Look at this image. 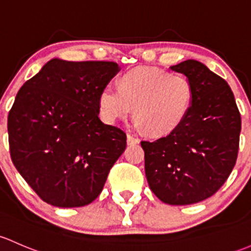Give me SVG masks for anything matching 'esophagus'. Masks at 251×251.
<instances>
[{"mask_svg":"<svg viewBox=\"0 0 251 251\" xmlns=\"http://www.w3.org/2000/svg\"><path fill=\"white\" fill-rule=\"evenodd\" d=\"M126 143H128V145H136L139 144V139L130 135V134H128V135H126Z\"/></svg>","mask_w":251,"mask_h":251,"instance_id":"34e87169","label":"esophagus"}]
</instances>
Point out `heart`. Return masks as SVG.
Wrapping results in <instances>:
<instances>
[{"instance_id":"obj_1","label":"heart","mask_w":251,"mask_h":251,"mask_svg":"<svg viewBox=\"0 0 251 251\" xmlns=\"http://www.w3.org/2000/svg\"><path fill=\"white\" fill-rule=\"evenodd\" d=\"M193 97L195 88L186 75L143 66L123 74L120 87L102 88L99 110L105 122L115 123L133 107L136 126L145 133L167 135L187 117Z\"/></svg>"}]
</instances>
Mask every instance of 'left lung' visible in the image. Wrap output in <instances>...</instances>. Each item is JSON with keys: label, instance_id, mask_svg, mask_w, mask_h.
<instances>
[{"label": "left lung", "instance_id": "obj_1", "mask_svg": "<svg viewBox=\"0 0 251 251\" xmlns=\"http://www.w3.org/2000/svg\"><path fill=\"white\" fill-rule=\"evenodd\" d=\"M170 69L192 81V106L175 130L141 147L152 192L167 204L187 205L215 195L229 176L242 120L227 82L202 63L186 60Z\"/></svg>", "mask_w": 251, "mask_h": 251}]
</instances>
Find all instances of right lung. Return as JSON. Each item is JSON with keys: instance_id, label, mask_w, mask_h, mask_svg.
<instances>
[{"instance_id": "add662e5", "label": "right lung", "mask_w": 251, "mask_h": 251, "mask_svg": "<svg viewBox=\"0 0 251 251\" xmlns=\"http://www.w3.org/2000/svg\"><path fill=\"white\" fill-rule=\"evenodd\" d=\"M120 71L113 61L53 59L19 89L8 113L10 158L46 203H92L126 150L122 129L100 121V90Z\"/></svg>"}]
</instances>
